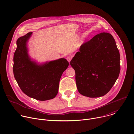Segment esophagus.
Returning <instances> with one entry per match:
<instances>
[{
    "label": "esophagus",
    "mask_w": 134,
    "mask_h": 134,
    "mask_svg": "<svg viewBox=\"0 0 134 134\" xmlns=\"http://www.w3.org/2000/svg\"><path fill=\"white\" fill-rule=\"evenodd\" d=\"M67 61L70 63V61H71V59H72V57L71 56H68L67 57Z\"/></svg>",
    "instance_id": "esophagus-1"
}]
</instances>
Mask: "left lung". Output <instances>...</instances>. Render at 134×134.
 I'll use <instances>...</instances> for the list:
<instances>
[{
	"mask_svg": "<svg viewBox=\"0 0 134 134\" xmlns=\"http://www.w3.org/2000/svg\"><path fill=\"white\" fill-rule=\"evenodd\" d=\"M120 53L112 35L101 33L83 44L70 61L80 94L88 98L105 95L120 71Z\"/></svg>",
	"mask_w": 134,
	"mask_h": 134,
	"instance_id": "left-lung-1",
	"label": "left lung"
}]
</instances>
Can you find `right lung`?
<instances>
[{
  "mask_svg": "<svg viewBox=\"0 0 134 134\" xmlns=\"http://www.w3.org/2000/svg\"><path fill=\"white\" fill-rule=\"evenodd\" d=\"M32 32L18 38L14 54V77L28 97L39 101L53 99L58 93L59 81L69 63L65 58L39 63L29 53L28 42Z\"/></svg>",
  "mask_w": 134,
  "mask_h": 134,
  "instance_id": "obj_1",
  "label": "right lung"
}]
</instances>
